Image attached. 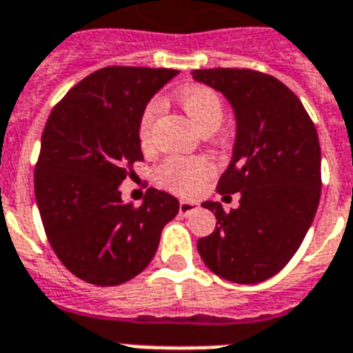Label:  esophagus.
Segmentation results:
<instances>
[{
    "instance_id": "obj_1",
    "label": "esophagus",
    "mask_w": 353,
    "mask_h": 353,
    "mask_svg": "<svg viewBox=\"0 0 353 353\" xmlns=\"http://www.w3.org/2000/svg\"><path fill=\"white\" fill-rule=\"evenodd\" d=\"M199 208L197 203H192V201H180L179 203V212L182 216H188V214H192Z\"/></svg>"
}]
</instances>
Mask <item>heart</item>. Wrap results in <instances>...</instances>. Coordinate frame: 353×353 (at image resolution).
Here are the masks:
<instances>
[{"label": "heart", "mask_w": 353, "mask_h": 353, "mask_svg": "<svg viewBox=\"0 0 353 353\" xmlns=\"http://www.w3.org/2000/svg\"><path fill=\"white\" fill-rule=\"evenodd\" d=\"M179 102L182 110L186 111L188 117L192 119L193 124L199 130H216L221 123L223 117V104L221 98L212 87L193 85L188 87L179 94ZM160 100H150L139 119L137 126V136L141 145H147L152 137V128L158 113H160ZM214 174V165L206 158H182V156H173L167 158L156 169V180L160 186L179 195H193L201 192V188L212 179Z\"/></svg>", "instance_id": "b5f03b06"}]
</instances>
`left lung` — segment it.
Wrapping results in <instances>:
<instances>
[{"label":"left lung","mask_w":353,"mask_h":353,"mask_svg":"<svg viewBox=\"0 0 353 353\" xmlns=\"http://www.w3.org/2000/svg\"><path fill=\"white\" fill-rule=\"evenodd\" d=\"M193 78L221 91L236 113V141L217 192H240L225 212L214 201L216 229L199 238L201 259L232 283L255 285L287 266L311 227L322 190L320 143L301 100L270 74L205 68Z\"/></svg>","instance_id":"1"}]
</instances>
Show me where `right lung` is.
Instances as JSON below:
<instances>
[{"label":"right lung","mask_w":353,"mask_h":353,"mask_svg":"<svg viewBox=\"0 0 353 353\" xmlns=\"http://www.w3.org/2000/svg\"><path fill=\"white\" fill-rule=\"evenodd\" d=\"M179 70L105 66L55 104L42 132L35 199L48 242L68 272L97 287L134 279L152 261L179 201L148 188L143 205L119 186L143 160L137 136L147 102Z\"/></svg>","instance_id":"add662e5"}]
</instances>
